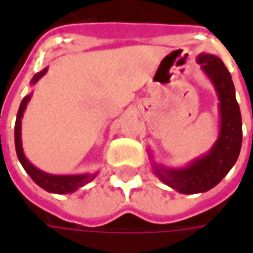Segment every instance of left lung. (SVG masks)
<instances>
[{
	"label": "left lung",
	"instance_id": "8db88e82",
	"mask_svg": "<svg viewBox=\"0 0 253 253\" xmlns=\"http://www.w3.org/2000/svg\"><path fill=\"white\" fill-rule=\"evenodd\" d=\"M196 62L214 85L219 100V132L211 149L181 168L157 164L148 150L156 176L180 194H199L211 190L222 180L239 159L243 142L241 114L232 76L223 62L211 54H199Z\"/></svg>",
	"mask_w": 253,
	"mask_h": 253
}]
</instances>
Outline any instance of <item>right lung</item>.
Instances as JSON below:
<instances>
[{
  "instance_id": "add662e5",
  "label": "right lung",
  "mask_w": 253,
  "mask_h": 253,
  "mask_svg": "<svg viewBox=\"0 0 253 253\" xmlns=\"http://www.w3.org/2000/svg\"><path fill=\"white\" fill-rule=\"evenodd\" d=\"M47 73V67L43 69L42 72L36 73L35 76L31 80V85H35ZM32 97V93L27 94L21 104H20L17 118H16V125H14V145H16V153L17 159L23 165L25 172L31 176V179L35 181L36 184L42 187L43 190L52 192V194H72L78 188H81L85 184H88L97 176V172L94 173H83V175H52L43 172L39 168H36L35 165H32L25 157L24 150H23V142H21V119L24 115V111L27 108L28 101Z\"/></svg>"
}]
</instances>
